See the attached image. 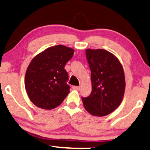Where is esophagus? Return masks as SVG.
<instances>
[{
    "instance_id": "obj_1",
    "label": "esophagus",
    "mask_w": 150,
    "mask_h": 150,
    "mask_svg": "<svg viewBox=\"0 0 150 150\" xmlns=\"http://www.w3.org/2000/svg\"><path fill=\"white\" fill-rule=\"evenodd\" d=\"M73 88L74 90H76V91H79L80 90V86H73Z\"/></svg>"
}]
</instances>
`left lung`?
<instances>
[{
    "label": "left lung",
    "instance_id": "obj_1",
    "mask_svg": "<svg viewBox=\"0 0 150 150\" xmlns=\"http://www.w3.org/2000/svg\"><path fill=\"white\" fill-rule=\"evenodd\" d=\"M91 69L92 91L81 98L85 109L96 116L112 113L122 102L125 78L122 64L114 54L103 49H86Z\"/></svg>",
    "mask_w": 150,
    "mask_h": 150
}]
</instances>
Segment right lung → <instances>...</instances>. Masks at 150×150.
<instances>
[{
  "label": "right lung",
  "instance_id": "1",
  "mask_svg": "<svg viewBox=\"0 0 150 150\" xmlns=\"http://www.w3.org/2000/svg\"><path fill=\"white\" fill-rule=\"evenodd\" d=\"M74 50L63 45L49 47L36 55L28 66L25 87L30 101L43 109H52L62 103L70 92L66 64Z\"/></svg>",
  "mask_w": 150,
  "mask_h": 150
}]
</instances>
